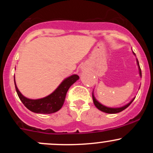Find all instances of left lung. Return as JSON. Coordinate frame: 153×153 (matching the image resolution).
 I'll return each mask as SVG.
<instances>
[{
	"label": "left lung",
	"instance_id": "8db88e82",
	"mask_svg": "<svg viewBox=\"0 0 153 153\" xmlns=\"http://www.w3.org/2000/svg\"><path fill=\"white\" fill-rule=\"evenodd\" d=\"M133 53H134V52H133ZM134 55H135V53H134ZM137 64H138V69H139L140 76H141V68H140L139 63H138V59H137ZM92 99H93V102H94V104H95V106H96V107L98 108V109H99V110L102 111V112H106V113L115 114V113H118V112H121V111L124 110V109H126V108H127L128 106H129L131 104H132V102L134 101L135 98H134L133 99H132V101H130V102L128 103L127 104H126V105H124V106H121V107H118V108L107 107V106H104V105H103V104H101V103L98 102V101L96 100V98H95V96H94L93 92H92Z\"/></svg>",
	"mask_w": 153,
	"mask_h": 153
}]
</instances>
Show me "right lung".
Instances as JSON below:
<instances>
[{
    "label": "right lung",
    "instance_id": "right-lung-1",
    "mask_svg": "<svg viewBox=\"0 0 153 153\" xmlns=\"http://www.w3.org/2000/svg\"><path fill=\"white\" fill-rule=\"evenodd\" d=\"M78 79L79 76L77 75H72L68 77L62 81L52 93L40 99H29L26 98L18 90L15 81V86L20 100L27 109L35 113L51 114L57 112L62 107L68 89Z\"/></svg>",
    "mask_w": 153,
    "mask_h": 153
}]
</instances>
